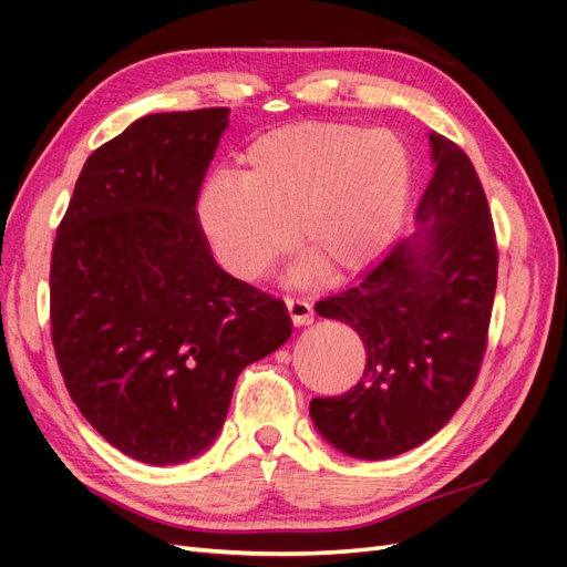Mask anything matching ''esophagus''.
Segmentation results:
<instances>
[{
    "label": "esophagus",
    "instance_id": "34e87169",
    "mask_svg": "<svg viewBox=\"0 0 567 567\" xmlns=\"http://www.w3.org/2000/svg\"><path fill=\"white\" fill-rule=\"evenodd\" d=\"M286 310L290 315V321H293L296 326L312 323V319H315L312 305L307 300H300V298H286Z\"/></svg>",
    "mask_w": 567,
    "mask_h": 567
}]
</instances>
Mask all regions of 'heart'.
Returning <instances> with one entry per match:
<instances>
[{
    "instance_id": "obj_1",
    "label": "heart",
    "mask_w": 567,
    "mask_h": 567,
    "mask_svg": "<svg viewBox=\"0 0 567 567\" xmlns=\"http://www.w3.org/2000/svg\"><path fill=\"white\" fill-rule=\"evenodd\" d=\"M414 163L390 130L348 123L277 127L238 158L236 179L213 177L196 221L215 262L238 281H257L293 244L305 248L290 286L331 271L352 279L394 248L406 225Z\"/></svg>"
}]
</instances>
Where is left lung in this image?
<instances>
[{"label":"left lung","instance_id":"1","mask_svg":"<svg viewBox=\"0 0 567 567\" xmlns=\"http://www.w3.org/2000/svg\"><path fill=\"white\" fill-rule=\"evenodd\" d=\"M427 142L435 169L419 231L354 288L315 305L350 323L367 350L352 390L310 402L319 435L354 458H392L431 440L468 398L487 348L499 265L489 205L466 153L435 132Z\"/></svg>","mask_w":567,"mask_h":567}]
</instances>
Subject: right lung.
<instances>
[{"label": "right lung", "instance_id": "add662e5", "mask_svg": "<svg viewBox=\"0 0 567 567\" xmlns=\"http://www.w3.org/2000/svg\"><path fill=\"white\" fill-rule=\"evenodd\" d=\"M229 109L144 115L84 163L51 255L73 402L123 454L173 466L225 425L238 373L290 338L281 300L217 267L196 200Z\"/></svg>", "mask_w": 567, "mask_h": 567}]
</instances>
